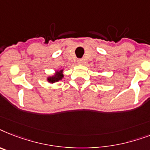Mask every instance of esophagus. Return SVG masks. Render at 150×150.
<instances>
[{
    "instance_id": "obj_1",
    "label": "esophagus",
    "mask_w": 150,
    "mask_h": 150,
    "mask_svg": "<svg viewBox=\"0 0 150 150\" xmlns=\"http://www.w3.org/2000/svg\"><path fill=\"white\" fill-rule=\"evenodd\" d=\"M77 63H78L79 65H82L83 63V59H77Z\"/></svg>"
}]
</instances>
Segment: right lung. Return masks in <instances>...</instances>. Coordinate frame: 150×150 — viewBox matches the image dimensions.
<instances>
[{"label": "right lung", "mask_w": 150, "mask_h": 150, "mask_svg": "<svg viewBox=\"0 0 150 150\" xmlns=\"http://www.w3.org/2000/svg\"><path fill=\"white\" fill-rule=\"evenodd\" d=\"M55 72L56 73L53 75L48 76L47 79H46V81L50 83H54L56 82H59V81H62L63 77H64L63 69H59L57 70H56Z\"/></svg>", "instance_id": "right-lung-1"}]
</instances>
